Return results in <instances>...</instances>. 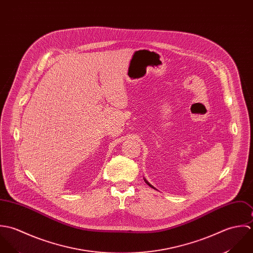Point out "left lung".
Returning a JSON list of instances; mask_svg holds the SVG:
<instances>
[{
  "instance_id": "8db88e82",
  "label": "left lung",
  "mask_w": 253,
  "mask_h": 253,
  "mask_svg": "<svg viewBox=\"0 0 253 253\" xmlns=\"http://www.w3.org/2000/svg\"><path fill=\"white\" fill-rule=\"evenodd\" d=\"M144 180H145V182H146V184H147V185H149V186H150L151 188H152V189H155V188H153V186H152V185H151V184H150V183H149V182H148V181H147V180H146L145 178H144Z\"/></svg>"
}]
</instances>
